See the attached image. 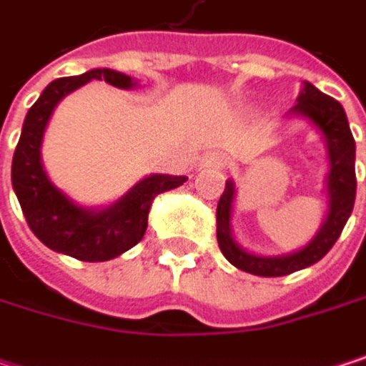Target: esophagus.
Returning <instances> with one entry per match:
<instances>
[{"label": "esophagus", "mask_w": 366, "mask_h": 366, "mask_svg": "<svg viewBox=\"0 0 366 366\" xmlns=\"http://www.w3.org/2000/svg\"><path fill=\"white\" fill-rule=\"evenodd\" d=\"M203 165H207V167H216V169H222V167L227 165V159H224L222 154H218V152H209V154L203 159Z\"/></svg>", "instance_id": "esophagus-1"}]
</instances>
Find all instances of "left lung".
I'll use <instances>...</instances> for the list:
<instances>
[{"mask_svg": "<svg viewBox=\"0 0 366 366\" xmlns=\"http://www.w3.org/2000/svg\"><path fill=\"white\" fill-rule=\"evenodd\" d=\"M290 114L303 116L312 120L325 135L329 146V216L318 235L299 252L288 256H256L242 250L233 235H231V205L235 197L233 182H227L218 207H216V237L218 246L224 258L235 264L237 269L260 275V277H280L290 275L299 269H305L314 262H318L322 256H327L335 242L339 239L352 207L356 199V172H354V159H356V144L347 124V116L337 99L320 93L314 84L305 82L295 108Z\"/></svg>", "mask_w": 366, "mask_h": 366, "instance_id": "obj_1", "label": "left lung"}]
</instances>
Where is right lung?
<instances>
[{
	"label": "right lung",
	"mask_w": 366,
	"mask_h": 366,
	"mask_svg": "<svg viewBox=\"0 0 366 366\" xmlns=\"http://www.w3.org/2000/svg\"><path fill=\"white\" fill-rule=\"evenodd\" d=\"M89 80H106L112 86L131 89L135 82L114 69H91L82 76L56 78L39 95L25 116L23 133L12 159V186L29 229L54 252L84 262L116 258L137 242L148 227V212L157 194L186 182L184 176H150L137 182L108 209L91 212L74 205L46 178L39 146L54 106Z\"/></svg>",
	"instance_id": "add662e5"
}]
</instances>
